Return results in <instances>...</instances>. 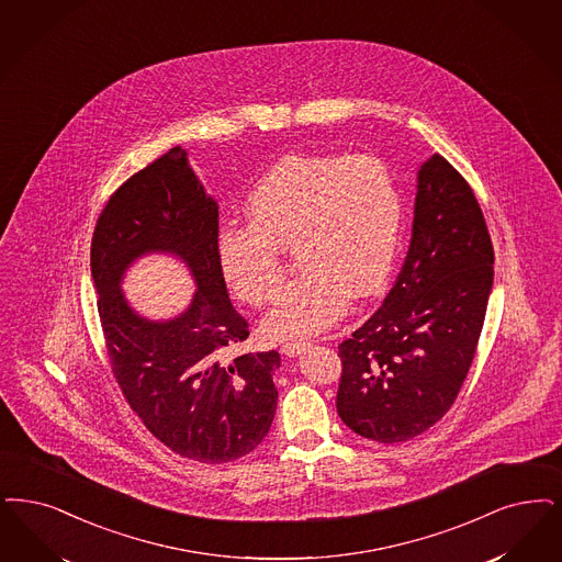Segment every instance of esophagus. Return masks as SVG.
Here are the masks:
<instances>
[{
  "label": "esophagus",
  "instance_id": "obj_1",
  "mask_svg": "<svg viewBox=\"0 0 562 562\" xmlns=\"http://www.w3.org/2000/svg\"><path fill=\"white\" fill-rule=\"evenodd\" d=\"M310 345H312V342H307V340H291V342H284V345H282V353L289 356V358H296V356H301Z\"/></svg>",
  "mask_w": 562,
  "mask_h": 562
}]
</instances>
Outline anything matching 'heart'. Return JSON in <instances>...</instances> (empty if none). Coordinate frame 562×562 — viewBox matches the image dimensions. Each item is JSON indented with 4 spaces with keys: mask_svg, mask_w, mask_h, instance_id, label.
Returning <instances> with one entry per match:
<instances>
[{
    "mask_svg": "<svg viewBox=\"0 0 562 562\" xmlns=\"http://www.w3.org/2000/svg\"><path fill=\"white\" fill-rule=\"evenodd\" d=\"M248 225L217 236L225 282L250 305H266L284 282L282 250L303 271L266 317L271 337L315 335L345 314L349 296L386 280L400 236L402 196L382 158L292 155L273 165L247 201Z\"/></svg>",
    "mask_w": 562,
    "mask_h": 562,
    "instance_id": "1",
    "label": "heart"
}]
</instances>
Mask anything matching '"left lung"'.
Segmentation results:
<instances>
[{
  "label": "left lung",
  "mask_w": 562,
  "mask_h": 562,
  "mask_svg": "<svg viewBox=\"0 0 562 562\" xmlns=\"http://www.w3.org/2000/svg\"><path fill=\"white\" fill-rule=\"evenodd\" d=\"M494 247L471 186L441 155L418 169L412 240L393 289L338 345L340 420L400 443L443 418L469 374L490 292Z\"/></svg>",
  "instance_id": "obj_1"
}]
</instances>
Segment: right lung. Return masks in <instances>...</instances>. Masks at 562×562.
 <instances>
[{
	"label": "right lung",
	"mask_w": 562,
	"mask_h": 562,
	"mask_svg": "<svg viewBox=\"0 0 562 562\" xmlns=\"http://www.w3.org/2000/svg\"><path fill=\"white\" fill-rule=\"evenodd\" d=\"M217 209L178 146L114 192L91 238L98 314L125 400L160 443L209 464L238 460L266 439L280 368L278 351L225 358L247 340L248 322L220 270ZM153 251L178 256L198 282L171 321L137 315L120 291L124 271Z\"/></svg>",
	"instance_id": "obj_1"
}]
</instances>
